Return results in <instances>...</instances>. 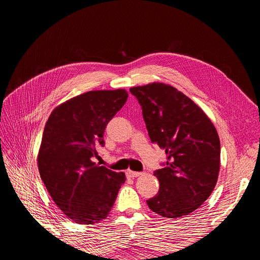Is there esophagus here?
<instances>
[{
	"label": "esophagus",
	"instance_id": "esophagus-1",
	"mask_svg": "<svg viewBox=\"0 0 260 260\" xmlns=\"http://www.w3.org/2000/svg\"><path fill=\"white\" fill-rule=\"evenodd\" d=\"M125 175H127L128 178H131V179H135L139 176H141V172H137V171H132V170H127V172H125Z\"/></svg>",
	"mask_w": 260,
	"mask_h": 260
}]
</instances>
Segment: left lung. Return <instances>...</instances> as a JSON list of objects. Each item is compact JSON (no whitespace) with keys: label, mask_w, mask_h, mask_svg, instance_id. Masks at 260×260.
<instances>
[{"label":"left lung","mask_w":260,"mask_h":260,"mask_svg":"<svg viewBox=\"0 0 260 260\" xmlns=\"http://www.w3.org/2000/svg\"><path fill=\"white\" fill-rule=\"evenodd\" d=\"M130 92L142 106L152 143L165 149V168L154 172L159 191L146 201L166 218L190 215L214 191L220 170V140L203 109L174 86L153 82Z\"/></svg>","instance_id":"1"}]
</instances>
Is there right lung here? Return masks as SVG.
Masks as SVG:
<instances>
[{"label": "right lung", "instance_id": "add662e5", "mask_svg": "<svg viewBox=\"0 0 260 260\" xmlns=\"http://www.w3.org/2000/svg\"><path fill=\"white\" fill-rule=\"evenodd\" d=\"M128 99L123 89L89 91L54 108L38 154L40 177L52 200L79 224L105 219L124 183L123 172L92 161L104 146L109 120Z\"/></svg>", "mask_w": 260, "mask_h": 260}]
</instances>
